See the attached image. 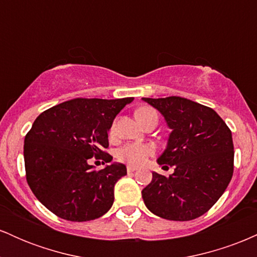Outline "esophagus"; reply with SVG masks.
Segmentation results:
<instances>
[{
    "label": "esophagus",
    "instance_id": "obj_1",
    "mask_svg": "<svg viewBox=\"0 0 257 257\" xmlns=\"http://www.w3.org/2000/svg\"><path fill=\"white\" fill-rule=\"evenodd\" d=\"M135 170H137V168H135V167H132V166L126 167V172H128V173H134Z\"/></svg>",
    "mask_w": 257,
    "mask_h": 257
}]
</instances>
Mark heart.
<instances>
[{"label":"heart","mask_w":257,"mask_h":257,"mask_svg":"<svg viewBox=\"0 0 257 257\" xmlns=\"http://www.w3.org/2000/svg\"><path fill=\"white\" fill-rule=\"evenodd\" d=\"M135 117H137L138 122L141 125H144L147 122H156L158 120V114L155 108L149 107H140L135 111ZM114 133V123L111 125L110 134L112 135ZM153 153V147L147 145V144H129L122 149L118 150L117 152V158L119 161L126 162L131 166H141L147 161Z\"/></svg>","instance_id":"obj_1"}]
</instances>
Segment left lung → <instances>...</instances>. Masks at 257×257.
Masks as SVG:
<instances>
[{"mask_svg":"<svg viewBox=\"0 0 257 257\" xmlns=\"http://www.w3.org/2000/svg\"><path fill=\"white\" fill-rule=\"evenodd\" d=\"M172 129L158 164L174 167L169 176L152 173L143 190L151 213L173 221L202 216L225 192L233 175L232 133L213 108L181 96L143 98Z\"/></svg>","mask_w":257,"mask_h":257,"instance_id":"1","label":"left lung"}]
</instances>
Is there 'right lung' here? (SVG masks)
Wrapping results in <instances>:
<instances>
[{
	"instance_id": "1",
	"label": "right lung",
	"mask_w": 257,
	"mask_h": 257,
	"mask_svg": "<svg viewBox=\"0 0 257 257\" xmlns=\"http://www.w3.org/2000/svg\"><path fill=\"white\" fill-rule=\"evenodd\" d=\"M133 98L85 99L61 102L43 111L25 137L26 181L36 198L64 220L83 222L107 213L124 164L95 170L89 159L107 163L105 151L114 117Z\"/></svg>"
}]
</instances>
